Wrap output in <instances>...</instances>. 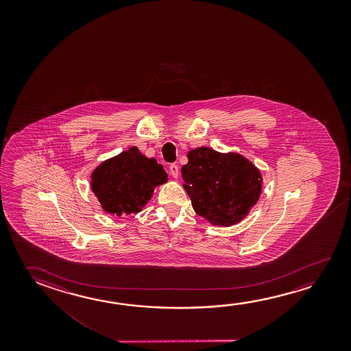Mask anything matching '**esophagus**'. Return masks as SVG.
<instances>
[{"label": "esophagus", "mask_w": 351, "mask_h": 351, "mask_svg": "<svg viewBox=\"0 0 351 351\" xmlns=\"http://www.w3.org/2000/svg\"><path fill=\"white\" fill-rule=\"evenodd\" d=\"M169 173L173 176V178H178V167L176 164H171L169 167Z\"/></svg>", "instance_id": "34e87169"}]
</instances>
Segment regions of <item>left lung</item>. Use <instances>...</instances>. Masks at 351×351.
Wrapping results in <instances>:
<instances>
[{"label": "left lung", "mask_w": 351, "mask_h": 351, "mask_svg": "<svg viewBox=\"0 0 351 351\" xmlns=\"http://www.w3.org/2000/svg\"><path fill=\"white\" fill-rule=\"evenodd\" d=\"M187 158L181 173L195 212L219 226L246 218L262 192L258 169L237 153L224 154L207 147L191 150Z\"/></svg>", "instance_id": "left-lung-1"}]
</instances>
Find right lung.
<instances>
[{"label":"right lung","instance_id":"1","mask_svg":"<svg viewBox=\"0 0 351 351\" xmlns=\"http://www.w3.org/2000/svg\"><path fill=\"white\" fill-rule=\"evenodd\" d=\"M167 181L162 165L132 147L101 162L93 171L90 184L104 210L121 217L141 212L156 186Z\"/></svg>","mask_w":351,"mask_h":351}]
</instances>
